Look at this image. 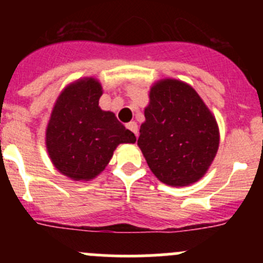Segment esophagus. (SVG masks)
<instances>
[{
    "instance_id": "esophagus-1",
    "label": "esophagus",
    "mask_w": 263,
    "mask_h": 263,
    "mask_svg": "<svg viewBox=\"0 0 263 263\" xmlns=\"http://www.w3.org/2000/svg\"><path fill=\"white\" fill-rule=\"evenodd\" d=\"M126 127L137 136V134H139V126H137L136 122H129V123L126 124Z\"/></svg>"
}]
</instances>
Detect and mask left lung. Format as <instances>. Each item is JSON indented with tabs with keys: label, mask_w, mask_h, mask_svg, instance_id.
<instances>
[{
	"label": "left lung",
	"mask_w": 263,
	"mask_h": 263,
	"mask_svg": "<svg viewBox=\"0 0 263 263\" xmlns=\"http://www.w3.org/2000/svg\"><path fill=\"white\" fill-rule=\"evenodd\" d=\"M137 145L156 178L188 185L202 178L219 147V128L200 95L184 82L161 80L150 90Z\"/></svg>",
	"instance_id": "left-lung-1"
}]
</instances>
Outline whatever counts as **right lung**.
Instances as JSON below:
<instances>
[{"label": "right lung", "instance_id": "add662e5", "mask_svg": "<svg viewBox=\"0 0 263 263\" xmlns=\"http://www.w3.org/2000/svg\"><path fill=\"white\" fill-rule=\"evenodd\" d=\"M102 94L95 79H82L61 92L50 115L46 134L49 158L63 176L73 181L95 178L119 144L136 141L115 113L100 109Z\"/></svg>", "mask_w": 263, "mask_h": 263}]
</instances>
